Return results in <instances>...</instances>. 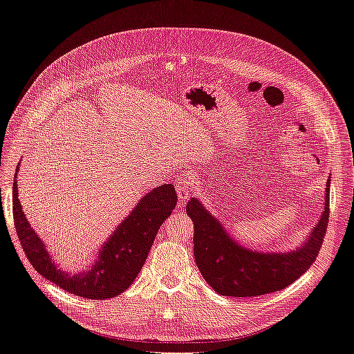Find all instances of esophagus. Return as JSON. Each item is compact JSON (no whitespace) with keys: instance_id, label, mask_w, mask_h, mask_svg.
Listing matches in <instances>:
<instances>
[{"instance_id":"34e87169","label":"esophagus","mask_w":354,"mask_h":354,"mask_svg":"<svg viewBox=\"0 0 354 354\" xmlns=\"http://www.w3.org/2000/svg\"><path fill=\"white\" fill-rule=\"evenodd\" d=\"M194 176L189 173H183L180 174L178 178L176 180V187H177V192H178V199L181 203H185L187 199V195L190 192H194Z\"/></svg>"}]
</instances>
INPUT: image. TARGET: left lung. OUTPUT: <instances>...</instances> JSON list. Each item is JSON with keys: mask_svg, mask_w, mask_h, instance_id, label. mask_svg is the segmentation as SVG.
Returning <instances> with one entry per match:
<instances>
[{"mask_svg": "<svg viewBox=\"0 0 354 354\" xmlns=\"http://www.w3.org/2000/svg\"><path fill=\"white\" fill-rule=\"evenodd\" d=\"M320 222L305 241L290 253H259L238 245L222 225L207 213L198 199L186 212L195 226L194 254L205 281L223 296H259L288 288L316 261L329 223V180Z\"/></svg>", "mask_w": 354, "mask_h": 354, "instance_id": "obj_1", "label": "left lung"}]
</instances>
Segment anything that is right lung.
Returning a JSON list of instances; mask_svg holds the SVG:
<instances>
[{
    "mask_svg": "<svg viewBox=\"0 0 354 354\" xmlns=\"http://www.w3.org/2000/svg\"><path fill=\"white\" fill-rule=\"evenodd\" d=\"M176 204L177 194L173 185L150 190L104 244L97 263L83 274H70L56 268L44 244L28 223L17 198L16 180L13 183L15 226L28 261L44 279L89 299L113 298L129 288L147 259L160 225L173 213Z\"/></svg>",
    "mask_w": 354,
    "mask_h": 354,
    "instance_id": "obj_1",
    "label": "right lung"
}]
</instances>
